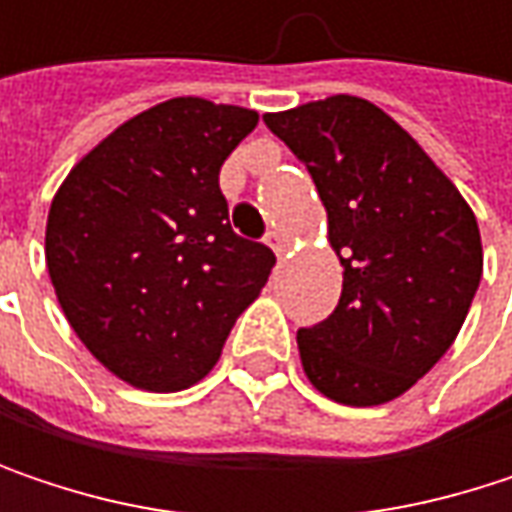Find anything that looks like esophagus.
Instances as JSON below:
<instances>
[{
	"label": "esophagus",
	"mask_w": 512,
	"mask_h": 512,
	"mask_svg": "<svg viewBox=\"0 0 512 512\" xmlns=\"http://www.w3.org/2000/svg\"><path fill=\"white\" fill-rule=\"evenodd\" d=\"M266 246H269L275 255L281 257L284 252H287V237H284L281 231H269V234H266Z\"/></svg>",
	"instance_id": "obj_1"
}]
</instances>
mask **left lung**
Instances as JSON below:
<instances>
[{
	"instance_id": "1",
	"label": "left lung",
	"mask_w": 512,
	"mask_h": 512,
	"mask_svg": "<svg viewBox=\"0 0 512 512\" xmlns=\"http://www.w3.org/2000/svg\"><path fill=\"white\" fill-rule=\"evenodd\" d=\"M263 121L311 171L344 266L338 308L296 332L302 370L335 403H388L460 335L483 275L477 219L370 100L335 94Z\"/></svg>"
}]
</instances>
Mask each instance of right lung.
<instances>
[{
    "mask_svg": "<svg viewBox=\"0 0 512 512\" xmlns=\"http://www.w3.org/2000/svg\"><path fill=\"white\" fill-rule=\"evenodd\" d=\"M255 109L174 97L82 156L47 216L58 305L109 373L171 394L201 382L275 255L234 234L219 168Z\"/></svg>",
    "mask_w": 512,
    "mask_h": 512,
    "instance_id": "obj_1",
    "label": "right lung"
}]
</instances>
